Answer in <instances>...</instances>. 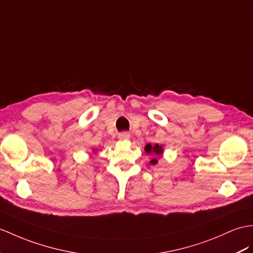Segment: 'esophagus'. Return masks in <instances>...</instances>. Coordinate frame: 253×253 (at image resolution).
<instances>
[{
  "label": "esophagus",
  "mask_w": 253,
  "mask_h": 253,
  "mask_svg": "<svg viewBox=\"0 0 253 253\" xmlns=\"http://www.w3.org/2000/svg\"><path fill=\"white\" fill-rule=\"evenodd\" d=\"M118 138H119L120 140H128V139L131 138V135L128 134V133H126V132H125V133L119 134V135H118Z\"/></svg>",
  "instance_id": "1"
}]
</instances>
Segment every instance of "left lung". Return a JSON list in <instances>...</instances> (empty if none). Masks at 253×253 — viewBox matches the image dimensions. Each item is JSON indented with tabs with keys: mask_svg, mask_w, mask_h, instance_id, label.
<instances>
[{
	"mask_svg": "<svg viewBox=\"0 0 253 253\" xmlns=\"http://www.w3.org/2000/svg\"><path fill=\"white\" fill-rule=\"evenodd\" d=\"M145 152L147 155L152 156V159L150 160V164L152 165H157L158 164V159L163 157V153H164V149H163V146L162 145H159V144H147L145 146Z\"/></svg>",
	"mask_w": 253,
	"mask_h": 253,
	"instance_id": "obj_1",
	"label": "left lung"
}]
</instances>
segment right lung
<instances>
[{
  "mask_svg": "<svg viewBox=\"0 0 253 253\" xmlns=\"http://www.w3.org/2000/svg\"><path fill=\"white\" fill-rule=\"evenodd\" d=\"M93 152H95V149H93Z\"/></svg>",
  "mask_w": 253,
  "mask_h": 253,
  "instance_id": "add662e5",
  "label": "right lung"
}]
</instances>
